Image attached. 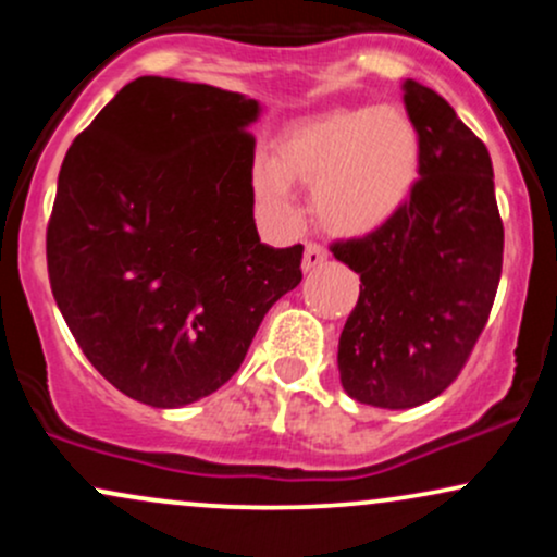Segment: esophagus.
<instances>
[{"instance_id":"obj_1","label":"esophagus","mask_w":557,"mask_h":557,"mask_svg":"<svg viewBox=\"0 0 557 557\" xmlns=\"http://www.w3.org/2000/svg\"><path fill=\"white\" fill-rule=\"evenodd\" d=\"M327 261V248L319 246V243H306L304 251V272H314L317 267H322Z\"/></svg>"}]
</instances>
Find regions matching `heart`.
<instances>
[{"label": "heart", "mask_w": 557, "mask_h": 557, "mask_svg": "<svg viewBox=\"0 0 557 557\" xmlns=\"http://www.w3.org/2000/svg\"><path fill=\"white\" fill-rule=\"evenodd\" d=\"M421 172V138L395 104L350 107L290 123L272 159L253 164L257 201L277 220L293 216L290 183L309 185L317 220L335 235L387 225L411 198Z\"/></svg>", "instance_id": "b5f03b06"}]
</instances>
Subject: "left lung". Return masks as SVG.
Returning a JSON list of instances; mask_svg holds the SVG:
<instances>
[{
  "instance_id": "left-lung-1",
  "label": "left lung",
  "mask_w": 557,
  "mask_h": 557,
  "mask_svg": "<svg viewBox=\"0 0 557 557\" xmlns=\"http://www.w3.org/2000/svg\"><path fill=\"white\" fill-rule=\"evenodd\" d=\"M421 172L387 225L332 243L361 277L337 345L343 389L367 406L413 408L456 380L487 324L503 270V222L487 146L417 81L403 83Z\"/></svg>"
}]
</instances>
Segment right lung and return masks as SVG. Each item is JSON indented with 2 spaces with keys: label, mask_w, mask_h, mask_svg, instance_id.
I'll return each instance as SVG.
<instances>
[{
  "label": "right lung",
  "mask_w": 557,
  "mask_h": 557,
  "mask_svg": "<svg viewBox=\"0 0 557 557\" xmlns=\"http://www.w3.org/2000/svg\"><path fill=\"white\" fill-rule=\"evenodd\" d=\"M259 114L243 94L144 75L67 149L49 283L86 359L127 398L212 395L304 277V246H267L253 222Z\"/></svg>",
  "instance_id": "add662e5"
}]
</instances>
